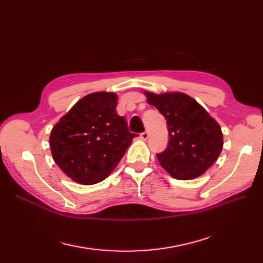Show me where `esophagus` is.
Masks as SVG:
<instances>
[{"label": "esophagus", "instance_id": "obj_1", "mask_svg": "<svg viewBox=\"0 0 263 263\" xmlns=\"http://www.w3.org/2000/svg\"><path fill=\"white\" fill-rule=\"evenodd\" d=\"M148 137H149V132H148V130H146V132H144L142 134H140V138H141L142 140H147Z\"/></svg>", "mask_w": 263, "mask_h": 263}]
</instances>
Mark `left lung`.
Returning <instances> with one entry per match:
<instances>
[{
    "instance_id": "left-lung-1",
    "label": "left lung",
    "mask_w": 263,
    "mask_h": 263,
    "mask_svg": "<svg viewBox=\"0 0 263 263\" xmlns=\"http://www.w3.org/2000/svg\"><path fill=\"white\" fill-rule=\"evenodd\" d=\"M147 102L166 119L169 144L158 161L177 180L201 177L219 157L224 138L219 124L200 103L183 92L144 91Z\"/></svg>"
}]
</instances>
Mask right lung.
<instances>
[{
    "label": "right lung",
    "instance_id": "add662e5",
    "mask_svg": "<svg viewBox=\"0 0 263 263\" xmlns=\"http://www.w3.org/2000/svg\"><path fill=\"white\" fill-rule=\"evenodd\" d=\"M116 106L114 92L87 94L53 126L49 137L53 160L79 184L105 180L137 136L117 115Z\"/></svg>",
    "mask_w": 263,
    "mask_h": 263
}]
</instances>
